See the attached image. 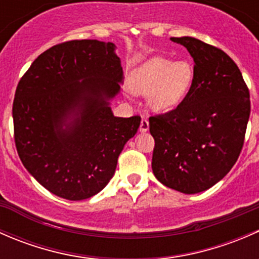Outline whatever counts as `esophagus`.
Wrapping results in <instances>:
<instances>
[{"instance_id":"obj_1","label":"esophagus","mask_w":259,"mask_h":259,"mask_svg":"<svg viewBox=\"0 0 259 259\" xmlns=\"http://www.w3.org/2000/svg\"><path fill=\"white\" fill-rule=\"evenodd\" d=\"M140 133H146L149 130V121L148 119H145V117H143L142 121H140V127H139Z\"/></svg>"}]
</instances>
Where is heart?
Returning <instances> with one entry per match:
<instances>
[{"mask_svg":"<svg viewBox=\"0 0 259 259\" xmlns=\"http://www.w3.org/2000/svg\"><path fill=\"white\" fill-rule=\"evenodd\" d=\"M194 67L187 61L174 62L165 57H153L133 72L129 86L134 93L148 94V106L166 113L182 103L194 81Z\"/></svg>","mask_w":259,"mask_h":259,"instance_id":"b5f03b06","label":"heart"}]
</instances>
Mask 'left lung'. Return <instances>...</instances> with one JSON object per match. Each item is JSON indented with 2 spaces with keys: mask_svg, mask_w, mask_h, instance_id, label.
<instances>
[{
  "mask_svg": "<svg viewBox=\"0 0 259 259\" xmlns=\"http://www.w3.org/2000/svg\"><path fill=\"white\" fill-rule=\"evenodd\" d=\"M194 60V81L174 110L149 117L154 176L185 194L209 189L236 164L250 114L249 90L236 62L194 37H171Z\"/></svg>",
  "mask_w": 259,
  "mask_h": 259,
  "instance_id": "1",
  "label": "left lung"
}]
</instances>
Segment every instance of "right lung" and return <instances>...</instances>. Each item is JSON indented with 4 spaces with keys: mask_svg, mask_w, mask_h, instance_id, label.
Masks as SVG:
<instances>
[{
    "mask_svg": "<svg viewBox=\"0 0 259 259\" xmlns=\"http://www.w3.org/2000/svg\"><path fill=\"white\" fill-rule=\"evenodd\" d=\"M120 82L115 45L98 40L57 44L21 77L12 106L15 144L23 166L52 194L82 200L113 178L140 125L138 115L111 113Z\"/></svg>",
    "mask_w": 259,
    "mask_h": 259,
    "instance_id": "add662e5",
    "label": "right lung"
}]
</instances>
